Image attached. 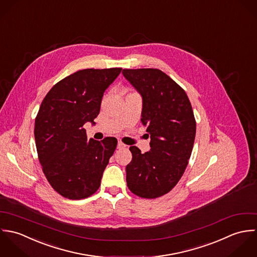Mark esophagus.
Instances as JSON below:
<instances>
[{"instance_id":"34e87169","label":"esophagus","mask_w":257,"mask_h":257,"mask_svg":"<svg viewBox=\"0 0 257 257\" xmlns=\"http://www.w3.org/2000/svg\"><path fill=\"white\" fill-rule=\"evenodd\" d=\"M125 147H126L125 144H123L122 142H118V144H117V148H118V149H123V148H125Z\"/></svg>"}]
</instances>
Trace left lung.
<instances>
[{"mask_svg": "<svg viewBox=\"0 0 257 257\" xmlns=\"http://www.w3.org/2000/svg\"><path fill=\"white\" fill-rule=\"evenodd\" d=\"M122 73L142 95L141 121L151 139V149L144 154L136 146L130 147L127 186L140 198L156 199L182 178L195 142L196 119L185 90L162 70L123 69Z\"/></svg>", "mask_w": 257, "mask_h": 257, "instance_id": "left-lung-1", "label": "left lung"}]
</instances>
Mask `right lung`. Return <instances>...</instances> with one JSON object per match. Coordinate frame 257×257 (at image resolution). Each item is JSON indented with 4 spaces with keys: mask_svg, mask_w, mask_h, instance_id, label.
Wrapping results in <instances>:
<instances>
[{
    "mask_svg": "<svg viewBox=\"0 0 257 257\" xmlns=\"http://www.w3.org/2000/svg\"><path fill=\"white\" fill-rule=\"evenodd\" d=\"M122 68L78 70L52 86L35 121V139L43 172L52 189L69 200L93 195L117 139L87 140L86 122L94 123L103 93Z\"/></svg>",
    "mask_w": 257,
    "mask_h": 257,
    "instance_id": "obj_1",
    "label": "right lung"
}]
</instances>
